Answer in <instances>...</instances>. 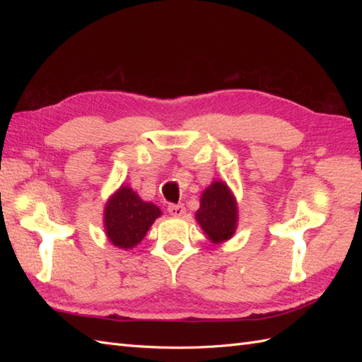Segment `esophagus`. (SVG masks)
<instances>
[{
    "label": "esophagus",
    "mask_w": 362,
    "mask_h": 362,
    "mask_svg": "<svg viewBox=\"0 0 362 362\" xmlns=\"http://www.w3.org/2000/svg\"><path fill=\"white\" fill-rule=\"evenodd\" d=\"M168 211H169V214H171V216H174V218H182L183 214H185V206L183 205H175V204H171V205H168Z\"/></svg>",
    "instance_id": "1"
}]
</instances>
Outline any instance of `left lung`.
Wrapping results in <instances>:
<instances>
[{
  "mask_svg": "<svg viewBox=\"0 0 362 362\" xmlns=\"http://www.w3.org/2000/svg\"><path fill=\"white\" fill-rule=\"evenodd\" d=\"M196 221L213 244L228 241L238 227V202L224 180H213L201 194Z\"/></svg>",
  "mask_w": 362,
  "mask_h": 362,
  "instance_id": "1",
  "label": "left lung"
}]
</instances>
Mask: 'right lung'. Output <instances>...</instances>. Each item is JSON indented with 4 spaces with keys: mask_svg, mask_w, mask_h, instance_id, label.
Instances as JSON below:
<instances>
[{
    "mask_svg": "<svg viewBox=\"0 0 362 362\" xmlns=\"http://www.w3.org/2000/svg\"><path fill=\"white\" fill-rule=\"evenodd\" d=\"M160 216L156 204L143 201L129 185H121L104 205V232L115 247L129 250L143 241Z\"/></svg>",
    "mask_w": 362,
    "mask_h": 362,
    "instance_id": "add662e5",
    "label": "right lung"
}]
</instances>
